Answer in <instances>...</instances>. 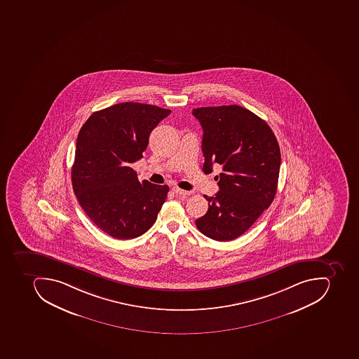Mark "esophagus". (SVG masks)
I'll list each match as a JSON object with an SVG mask.
<instances>
[{
  "mask_svg": "<svg viewBox=\"0 0 359 359\" xmlns=\"http://www.w3.org/2000/svg\"><path fill=\"white\" fill-rule=\"evenodd\" d=\"M172 191L175 192V194H179V196H187V194H190V192L186 191V190H182V189L178 188V187H173Z\"/></svg>",
  "mask_w": 359,
  "mask_h": 359,
  "instance_id": "34e87169",
  "label": "esophagus"
}]
</instances>
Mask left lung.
<instances>
[{"instance_id": "obj_1", "label": "left lung", "mask_w": 359, "mask_h": 359, "mask_svg": "<svg viewBox=\"0 0 359 359\" xmlns=\"http://www.w3.org/2000/svg\"><path fill=\"white\" fill-rule=\"evenodd\" d=\"M203 130L205 173L222 167L219 191L208 197L207 213L196 220L200 232L217 241L245 233L275 199L280 148L267 122L239 105L192 111Z\"/></svg>"}]
</instances>
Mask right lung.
<instances>
[{"label": "right lung", "mask_w": 359, "mask_h": 359, "mask_svg": "<svg viewBox=\"0 0 359 359\" xmlns=\"http://www.w3.org/2000/svg\"><path fill=\"white\" fill-rule=\"evenodd\" d=\"M171 110L123 102L93 112L76 139L73 191L86 216L116 239H133L156 222L169 187L137 180L131 165Z\"/></svg>", "instance_id": "1"}]
</instances>
